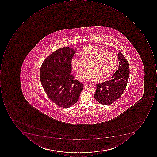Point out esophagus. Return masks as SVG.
Segmentation results:
<instances>
[{"label":"esophagus","instance_id":"1","mask_svg":"<svg viewBox=\"0 0 157 157\" xmlns=\"http://www.w3.org/2000/svg\"><path fill=\"white\" fill-rule=\"evenodd\" d=\"M83 85H84V87H88V86H89V84H88V83H84V84H83Z\"/></svg>","mask_w":157,"mask_h":157}]
</instances>
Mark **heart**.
Here are the masks:
<instances>
[{"label":"heart","mask_w":157,"mask_h":157,"mask_svg":"<svg viewBox=\"0 0 157 157\" xmlns=\"http://www.w3.org/2000/svg\"><path fill=\"white\" fill-rule=\"evenodd\" d=\"M81 55L74 56L71 60V67L77 73L88 64V68L77 75L81 81L95 79L98 82H101L107 80L116 71L119 63L117 55L95 46L85 48Z\"/></svg>","instance_id":"heart-1"}]
</instances>
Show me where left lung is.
I'll return each instance as SVG.
<instances>
[{
  "label": "left lung",
  "mask_w": 157,
  "mask_h": 157,
  "mask_svg": "<svg viewBox=\"0 0 157 157\" xmlns=\"http://www.w3.org/2000/svg\"><path fill=\"white\" fill-rule=\"evenodd\" d=\"M118 58V70L112 75L111 79L96 84V91L94 96L101 104L109 105L113 103L121 97L126 88L130 73L129 63L120 52Z\"/></svg>",
  "instance_id": "left-lung-1"
}]
</instances>
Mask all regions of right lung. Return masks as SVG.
I'll return each mask as SVG.
<instances>
[{
  "label": "right lung",
  "mask_w": 157,
  "mask_h": 157,
  "mask_svg": "<svg viewBox=\"0 0 157 157\" xmlns=\"http://www.w3.org/2000/svg\"><path fill=\"white\" fill-rule=\"evenodd\" d=\"M76 50L62 48L54 51L42 63L40 80L48 98L59 107L70 108L76 103L83 88L71 73V60Z\"/></svg>",
  "instance_id": "obj_1"
}]
</instances>
